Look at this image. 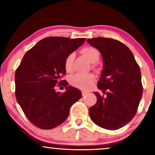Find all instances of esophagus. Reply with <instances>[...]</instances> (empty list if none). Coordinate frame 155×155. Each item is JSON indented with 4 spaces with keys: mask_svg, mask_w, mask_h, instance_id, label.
<instances>
[{
    "mask_svg": "<svg viewBox=\"0 0 155 155\" xmlns=\"http://www.w3.org/2000/svg\"><path fill=\"white\" fill-rule=\"evenodd\" d=\"M81 94H82V96H86L87 95H88L89 92L84 91V90H82V91H81Z\"/></svg>",
    "mask_w": 155,
    "mask_h": 155,
    "instance_id": "obj_1",
    "label": "esophagus"
}]
</instances>
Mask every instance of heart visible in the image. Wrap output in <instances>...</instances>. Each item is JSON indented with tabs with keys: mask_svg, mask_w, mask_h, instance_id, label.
I'll list each match as a JSON object with an SVG mask.
<instances>
[{
	"mask_svg": "<svg viewBox=\"0 0 155 155\" xmlns=\"http://www.w3.org/2000/svg\"><path fill=\"white\" fill-rule=\"evenodd\" d=\"M81 52L90 60L91 63H95L100 58V52L97 49L93 47H86L83 48L81 50ZM75 54L74 53H71L66 57L65 60V69L67 72H72L73 63H74ZM93 68H95L93 65ZM95 80V76L92 73L88 74H76L72 76L71 78L70 82L73 86L76 87L81 89V90H87L91 87Z\"/></svg>",
	"mask_w": 155,
	"mask_h": 155,
	"instance_id": "heart-1",
	"label": "heart"
}]
</instances>
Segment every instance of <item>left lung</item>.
Returning a JSON list of instances; mask_svg holds the SVG:
<instances>
[{
  "mask_svg": "<svg viewBox=\"0 0 155 155\" xmlns=\"http://www.w3.org/2000/svg\"><path fill=\"white\" fill-rule=\"evenodd\" d=\"M104 59L97 87V102L89 109L94 123L106 130H118L136 115L143 93L141 74L132 51L123 43L108 38H89Z\"/></svg>",
  "mask_w": 155,
  "mask_h": 155,
  "instance_id": "1",
  "label": "left lung"
}]
</instances>
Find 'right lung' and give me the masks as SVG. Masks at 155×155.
I'll list each match as a JSON object with an SVG mask.
<instances>
[{
	"label": "right lung",
	"mask_w": 155,
	"mask_h": 155,
	"mask_svg": "<svg viewBox=\"0 0 155 155\" xmlns=\"http://www.w3.org/2000/svg\"><path fill=\"white\" fill-rule=\"evenodd\" d=\"M85 38L47 37L38 41L23 57L15 72L16 99L32 124L43 130L56 127L65 121L70 108L81 97L79 90L62 80L66 57ZM66 87L65 93L55 87Z\"/></svg>",
	"instance_id": "obj_1"
}]
</instances>
